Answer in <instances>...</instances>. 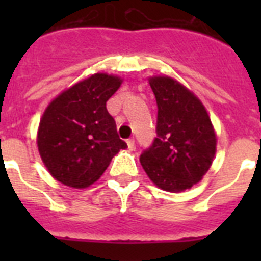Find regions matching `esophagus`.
Returning a JSON list of instances; mask_svg holds the SVG:
<instances>
[{
    "label": "esophagus",
    "instance_id": "1",
    "mask_svg": "<svg viewBox=\"0 0 261 261\" xmlns=\"http://www.w3.org/2000/svg\"><path fill=\"white\" fill-rule=\"evenodd\" d=\"M126 144H128L129 150H133V149H135V140H133V138H128V140H126Z\"/></svg>",
    "mask_w": 261,
    "mask_h": 261
}]
</instances>
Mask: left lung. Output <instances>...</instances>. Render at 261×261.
Segmentation results:
<instances>
[{"mask_svg":"<svg viewBox=\"0 0 261 261\" xmlns=\"http://www.w3.org/2000/svg\"><path fill=\"white\" fill-rule=\"evenodd\" d=\"M155 95L156 137L141 153L147 176L159 188L181 192L199 183L216 154L206 110L190 90L170 77L150 78Z\"/></svg>","mask_w":261,"mask_h":261,"instance_id":"8db88e82","label":"left lung"}]
</instances>
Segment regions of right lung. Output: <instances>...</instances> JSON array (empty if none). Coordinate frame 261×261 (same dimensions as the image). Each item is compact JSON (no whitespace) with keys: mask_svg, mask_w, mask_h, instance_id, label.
Segmentation results:
<instances>
[{"mask_svg":"<svg viewBox=\"0 0 261 261\" xmlns=\"http://www.w3.org/2000/svg\"><path fill=\"white\" fill-rule=\"evenodd\" d=\"M121 80L94 74L57 96L40 120L38 147L56 180L75 188L93 184L128 145L120 140L106 103Z\"/></svg>","mask_w":261,"mask_h":261,"instance_id":"obj_1","label":"right lung"}]
</instances>
